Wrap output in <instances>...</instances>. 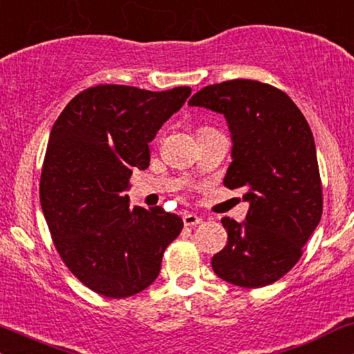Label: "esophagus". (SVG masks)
I'll return each mask as SVG.
<instances>
[{
	"instance_id": "obj_1",
	"label": "esophagus",
	"mask_w": 354,
	"mask_h": 354,
	"mask_svg": "<svg viewBox=\"0 0 354 354\" xmlns=\"http://www.w3.org/2000/svg\"><path fill=\"white\" fill-rule=\"evenodd\" d=\"M183 221H185L186 226H197L202 223V218L196 214H186L185 216H183Z\"/></svg>"
}]
</instances>
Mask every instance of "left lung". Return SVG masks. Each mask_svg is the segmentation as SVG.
<instances>
[{
	"mask_svg": "<svg viewBox=\"0 0 354 354\" xmlns=\"http://www.w3.org/2000/svg\"><path fill=\"white\" fill-rule=\"evenodd\" d=\"M187 105L225 116L232 160L223 185L243 187L246 220L221 218L228 244L212 257L221 280L261 288L290 272L322 216L317 153L310 128L279 88L249 79L207 86Z\"/></svg>",
	"mask_w": 354,
	"mask_h": 354,
	"instance_id": "obj_1",
	"label": "left lung"
}]
</instances>
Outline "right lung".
I'll use <instances>...</instances> for the list:
<instances>
[{
  "instance_id": "obj_1",
  "label": "right lung",
  "mask_w": 354,
  "mask_h": 354,
  "mask_svg": "<svg viewBox=\"0 0 354 354\" xmlns=\"http://www.w3.org/2000/svg\"><path fill=\"white\" fill-rule=\"evenodd\" d=\"M189 95V87L105 84L75 95L51 128L41 210L63 262L98 295L128 298L152 285L181 233L176 214L131 207L126 191L133 169L149 167V142Z\"/></svg>"
}]
</instances>
